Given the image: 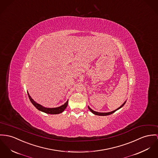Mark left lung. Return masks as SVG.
Wrapping results in <instances>:
<instances>
[{"label": "left lung", "instance_id": "1", "mask_svg": "<svg viewBox=\"0 0 158 158\" xmlns=\"http://www.w3.org/2000/svg\"><path fill=\"white\" fill-rule=\"evenodd\" d=\"M126 101L122 105V106H120V107H119L118 109H115V110H113V111H112V112H105V113H104V112H96V111H94L93 110H92V109H91L89 106H88V109L90 110V111L92 112V113H93L94 114H95V115H101V116H105V115H110V114H113L114 112H115L116 110H117L118 109H120V108H121L122 107H123L124 105V104L126 103Z\"/></svg>", "mask_w": 158, "mask_h": 158}]
</instances>
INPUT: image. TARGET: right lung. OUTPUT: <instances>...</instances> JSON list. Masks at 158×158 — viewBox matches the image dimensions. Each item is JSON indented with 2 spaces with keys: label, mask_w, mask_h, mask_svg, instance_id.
I'll list each match as a JSON object with an SVG mask.
<instances>
[{
  "label": "right lung",
  "mask_w": 158,
  "mask_h": 158,
  "mask_svg": "<svg viewBox=\"0 0 158 158\" xmlns=\"http://www.w3.org/2000/svg\"><path fill=\"white\" fill-rule=\"evenodd\" d=\"M27 94H28V97H29L30 101L34 105V106L36 108V109L41 110V111H43V112H44L45 113H47V114H60V113L62 112L65 110V109L67 108V106L68 105V101H67L66 103L64 105H62V106H60V107H58V108H44V107L42 106L41 105H39L38 103H36L35 101H34V100L29 96L28 93H27Z\"/></svg>",
  "instance_id": "obj_1"
}]
</instances>
